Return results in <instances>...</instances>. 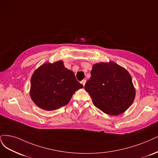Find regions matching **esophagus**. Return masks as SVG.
Here are the masks:
<instances>
[{
  "label": "esophagus",
  "instance_id": "esophagus-1",
  "mask_svg": "<svg viewBox=\"0 0 158 158\" xmlns=\"http://www.w3.org/2000/svg\"><path fill=\"white\" fill-rule=\"evenodd\" d=\"M86 81L85 79H83V80L82 81H81V83H82V85H83V86H85V83H86Z\"/></svg>",
  "mask_w": 158,
  "mask_h": 158
}]
</instances>
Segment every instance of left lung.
Listing matches in <instances>:
<instances>
[{"instance_id": "left-lung-1", "label": "left lung", "mask_w": 158, "mask_h": 158, "mask_svg": "<svg viewBox=\"0 0 158 158\" xmlns=\"http://www.w3.org/2000/svg\"><path fill=\"white\" fill-rule=\"evenodd\" d=\"M90 78L85 89L96 108L103 112L117 115L128 109L133 102L135 90L131 76L114 62L93 65Z\"/></svg>"}]
</instances>
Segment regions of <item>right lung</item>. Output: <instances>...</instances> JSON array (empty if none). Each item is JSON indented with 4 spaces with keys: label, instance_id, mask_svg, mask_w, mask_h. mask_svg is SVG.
Wrapping results in <instances>:
<instances>
[{
    "label": "right lung",
    "instance_id": "obj_1",
    "mask_svg": "<svg viewBox=\"0 0 158 158\" xmlns=\"http://www.w3.org/2000/svg\"><path fill=\"white\" fill-rule=\"evenodd\" d=\"M83 87L72 71L65 68L62 61H58L44 64L35 71L30 96L39 108L52 111L68 104L75 91Z\"/></svg>",
    "mask_w": 158,
    "mask_h": 158
}]
</instances>
